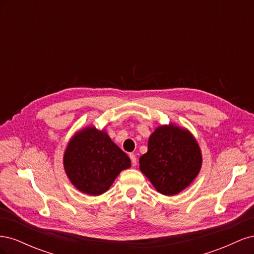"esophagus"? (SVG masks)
Listing matches in <instances>:
<instances>
[{"label":"esophagus","instance_id":"1","mask_svg":"<svg viewBox=\"0 0 254 254\" xmlns=\"http://www.w3.org/2000/svg\"><path fill=\"white\" fill-rule=\"evenodd\" d=\"M129 158H130V160H131V164H132V166H135V165H136V157H135L134 153H130V155H129Z\"/></svg>","mask_w":254,"mask_h":254}]
</instances>
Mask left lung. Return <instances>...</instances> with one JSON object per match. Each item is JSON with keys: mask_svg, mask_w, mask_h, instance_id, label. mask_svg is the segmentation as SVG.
Wrapping results in <instances>:
<instances>
[{"mask_svg": "<svg viewBox=\"0 0 254 254\" xmlns=\"http://www.w3.org/2000/svg\"><path fill=\"white\" fill-rule=\"evenodd\" d=\"M200 148L187 129L160 126L148 140V150L140 158V170L159 193L173 196L193 181L201 167Z\"/></svg>", "mask_w": 254, "mask_h": 254, "instance_id": "1", "label": "left lung"}]
</instances>
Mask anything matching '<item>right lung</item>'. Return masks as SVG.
Masks as SVG:
<instances>
[{"mask_svg":"<svg viewBox=\"0 0 254 254\" xmlns=\"http://www.w3.org/2000/svg\"><path fill=\"white\" fill-rule=\"evenodd\" d=\"M64 164L76 189L97 196L109 190L118 175L129 168L131 162L108 134L88 127L72 137L64 152Z\"/></svg>","mask_w":254,"mask_h":254,"instance_id":"right-lung-1","label":"right lung"}]
</instances>
